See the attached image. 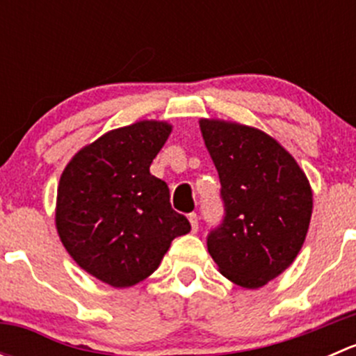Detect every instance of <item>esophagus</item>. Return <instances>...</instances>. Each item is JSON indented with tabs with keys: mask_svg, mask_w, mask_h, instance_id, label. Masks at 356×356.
Returning a JSON list of instances; mask_svg holds the SVG:
<instances>
[{
	"mask_svg": "<svg viewBox=\"0 0 356 356\" xmlns=\"http://www.w3.org/2000/svg\"><path fill=\"white\" fill-rule=\"evenodd\" d=\"M188 218H189V222H191L193 232L198 231V225H200V224H198V215H196V213H189Z\"/></svg>",
	"mask_w": 356,
	"mask_h": 356,
	"instance_id": "1",
	"label": "esophagus"
}]
</instances>
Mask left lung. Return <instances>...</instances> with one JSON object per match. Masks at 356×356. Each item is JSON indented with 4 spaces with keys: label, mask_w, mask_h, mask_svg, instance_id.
Instances as JSON below:
<instances>
[{
    "label": "left lung",
    "mask_w": 356,
    "mask_h": 356,
    "mask_svg": "<svg viewBox=\"0 0 356 356\" xmlns=\"http://www.w3.org/2000/svg\"><path fill=\"white\" fill-rule=\"evenodd\" d=\"M220 179L224 217L208 253L234 284L257 289L286 270L307 238L312 189L293 156L258 129L200 120Z\"/></svg>",
    "instance_id": "1"
}]
</instances>
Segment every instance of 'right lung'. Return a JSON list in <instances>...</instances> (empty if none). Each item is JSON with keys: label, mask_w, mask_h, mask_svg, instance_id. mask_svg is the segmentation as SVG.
<instances>
[{"label": "right lung", "mask_w": 356, "mask_h": 356, "mask_svg": "<svg viewBox=\"0 0 356 356\" xmlns=\"http://www.w3.org/2000/svg\"><path fill=\"white\" fill-rule=\"evenodd\" d=\"M170 131L165 122L143 120L106 132L60 177V239L86 272L113 288L153 274L170 243L191 231L172 208L168 186L149 174Z\"/></svg>", "instance_id": "add662e5"}]
</instances>
